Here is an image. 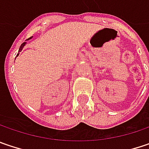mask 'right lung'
<instances>
[{
	"mask_svg": "<svg viewBox=\"0 0 149 149\" xmlns=\"http://www.w3.org/2000/svg\"><path fill=\"white\" fill-rule=\"evenodd\" d=\"M31 38H32V37H31ZM31 38H29V39H31ZM26 45V42L22 43V45H21V46H20V48H19V50H18V52H21V51H22V48L24 47V45ZM18 55H19V53H18ZM18 55H17V56H18Z\"/></svg>",
	"mask_w": 149,
	"mask_h": 149,
	"instance_id": "1",
	"label": "right lung"
}]
</instances>
